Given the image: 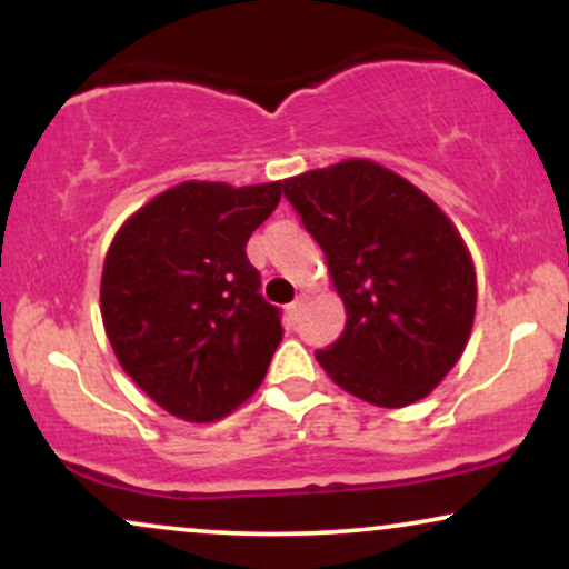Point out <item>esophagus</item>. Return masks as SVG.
<instances>
[{"label": "esophagus", "mask_w": 569, "mask_h": 569, "mask_svg": "<svg viewBox=\"0 0 569 569\" xmlns=\"http://www.w3.org/2000/svg\"><path fill=\"white\" fill-rule=\"evenodd\" d=\"M286 316H289V321H299V316H302V299H297V302L286 305Z\"/></svg>", "instance_id": "1"}]
</instances>
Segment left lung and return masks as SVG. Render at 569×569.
Wrapping results in <instances>:
<instances>
[{
	"instance_id": "obj_1",
	"label": "left lung",
	"mask_w": 569,
	"mask_h": 569,
	"mask_svg": "<svg viewBox=\"0 0 569 569\" xmlns=\"http://www.w3.org/2000/svg\"><path fill=\"white\" fill-rule=\"evenodd\" d=\"M283 194L348 312L318 363L375 407L426 398L471 337L476 270L460 232L428 194L371 160L293 176Z\"/></svg>"
}]
</instances>
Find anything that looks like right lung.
<instances>
[{
	"label": "right lung",
	"mask_w": 569,
	"mask_h": 569,
	"mask_svg": "<svg viewBox=\"0 0 569 569\" xmlns=\"http://www.w3.org/2000/svg\"><path fill=\"white\" fill-rule=\"evenodd\" d=\"M280 202V181H184L136 211L109 246L101 318L130 380L187 422H213L264 380L283 339L259 293L251 232Z\"/></svg>",
	"instance_id": "right-lung-1"
}]
</instances>
